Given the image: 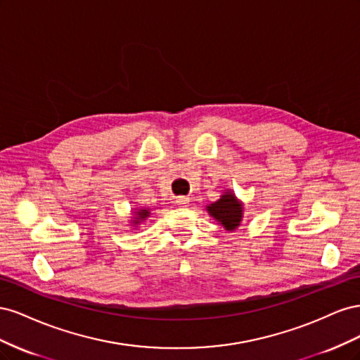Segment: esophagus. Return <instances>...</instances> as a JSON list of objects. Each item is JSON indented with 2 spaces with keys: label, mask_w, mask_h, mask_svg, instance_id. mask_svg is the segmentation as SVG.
Instances as JSON below:
<instances>
[{
  "label": "esophagus",
  "mask_w": 360,
  "mask_h": 360,
  "mask_svg": "<svg viewBox=\"0 0 360 360\" xmlns=\"http://www.w3.org/2000/svg\"><path fill=\"white\" fill-rule=\"evenodd\" d=\"M174 200H176L177 205H188L189 204V198L188 197H176Z\"/></svg>",
  "instance_id": "1"
}]
</instances>
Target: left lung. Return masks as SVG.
Segmentation results:
<instances>
[{
	"label": "left lung",
	"mask_w": 360,
	"mask_h": 360,
	"mask_svg": "<svg viewBox=\"0 0 360 360\" xmlns=\"http://www.w3.org/2000/svg\"><path fill=\"white\" fill-rule=\"evenodd\" d=\"M242 204L236 200L233 193H225L219 201H216L207 207V210L214 217L217 222H221L226 230H236L242 221Z\"/></svg>",
	"instance_id": "1"
}]
</instances>
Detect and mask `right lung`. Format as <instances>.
Returning <instances> with one entry per match:
<instances>
[{
    "label": "right lung",
    "instance_id": "obj_1",
    "mask_svg": "<svg viewBox=\"0 0 360 360\" xmlns=\"http://www.w3.org/2000/svg\"><path fill=\"white\" fill-rule=\"evenodd\" d=\"M148 214H150L148 210H139L138 212V221H135V224H138L139 221H144Z\"/></svg>",
    "mask_w": 360,
    "mask_h": 360
}]
</instances>
